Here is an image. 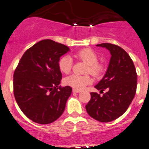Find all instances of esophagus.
Segmentation results:
<instances>
[{
    "label": "esophagus",
    "instance_id": "obj_1",
    "mask_svg": "<svg viewBox=\"0 0 149 149\" xmlns=\"http://www.w3.org/2000/svg\"><path fill=\"white\" fill-rule=\"evenodd\" d=\"M81 91L79 89H77V88H72V92H74V93H79V92H80Z\"/></svg>",
    "mask_w": 149,
    "mask_h": 149
}]
</instances>
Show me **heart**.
<instances>
[{
	"label": "heart",
	"mask_w": 149,
	"mask_h": 149,
	"mask_svg": "<svg viewBox=\"0 0 149 149\" xmlns=\"http://www.w3.org/2000/svg\"><path fill=\"white\" fill-rule=\"evenodd\" d=\"M75 58L78 61H83L87 63L86 72H90L95 77H98L104 71L103 63L98 62V54L90 48H84L74 54ZM73 66V61L69 55H65L59 60L58 67L60 70L65 74L70 72ZM92 79L89 75L72 74L63 79V83L77 89H82L87 85L91 84Z\"/></svg>",
	"instance_id": "1"
}]
</instances>
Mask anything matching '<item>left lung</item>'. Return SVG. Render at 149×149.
I'll return each instance as SVG.
<instances>
[{
	"label": "left lung",
	"instance_id": "1",
	"mask_svg": "<svg viewBox=\"0 0 149 149\" xmlns=\"http://www.w3.org/2000/svg\"><path fill=\"white\" fill-rule=\"evenodd\" d=\"M97 46L109 50L111 57L104 77L95 86L103 95L91 92L86 109L90 117L107 123L120 117L130 105L136 92L137 73L131 57L122 47L110 43Z\"/></svg>",
	"mask_w": 149,
	"mask_h": 149
}]
</instances>
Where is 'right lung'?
<instances>
[{
	"label": "right lung",
	"mask_w": 149,
	"mask_h": 149,
	"mask_svg": "<svg viewBox=\"0 0 149 149\" xmlns=\"http://www.w3.org/2000/svg\"><path fill=\"white\" fill-rule=\"evenodd\" d=\"M67 46L50 39L37 42L23 54L13 74V94L22 113L39 124L61 117L71 95L70 86H59L60 57Z\"/></svg>",
	"instance_id": "1"
}]
</instances>
